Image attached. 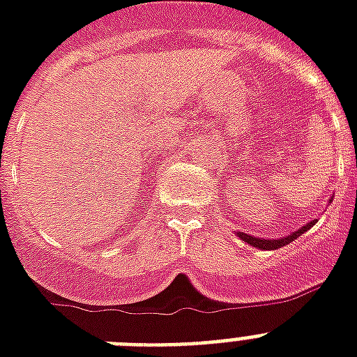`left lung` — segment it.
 <instances>
[{
    "label": "left lung",
    "instance_id": "obj_1",
    "mask_svg": "<svg viewBox=\"0 0 357 357\" xmlns=\"http://www.w3.org/2000/svg\"><path fill=\"white\" fill-rule=\"evenodd\" d=\"M317 224V218H314L312 222H308L306 225H303L301 229H297L295 233H289L288 236H282V238H257V236H251V234H245V233H236V236H240V240H244V242H248L249 245H253V248H259V249H264V251H269V249H279V248H284V245H288L289 242H294V240H297L303 233H306L308 229H312L314 225Z\"/></svg>",
    "mask_w": 357,
    "mask_h": 357
}]
</instances>
